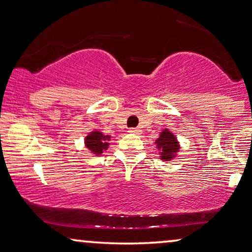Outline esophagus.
Here are the masks:
<instances>
[{
  "mask_svg": "<svg viewBox=\"0 0 252 252\" xmlns=\"http://www.w3.org/2000/svg\"><path fill=\"white\" fill-rule=\"evenodd\" d=\"M129 132H131V133H136V135H139V133L142 132V131H140V129H138V128H131V129L129 130Z\"/></svg>",
  "mask_w": 252,
  "mask_h": 252,
  "instance_id": "1",
  "label": "esophagus"
}]
</instances>
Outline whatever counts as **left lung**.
I'll return each instance as SVG.
<instances>
[{
	"mask_svg": "<svg viewBox=\"0 0 252 252\" xmlns=\"http://www.w3.org/2000/svg\"><path fill=\"white\" fill-rule=\"evenodd\" d=\"M156 144L158 145V149L161 150V159L165 161L173 159L180 149L176 137L168 129H165L160 133V137L156 140Z\"/></svg>",
	"mask_w": 252,
	"mask_h": 252,
	"instance_id": "8db88e82",
	"label": "left lung"
}]
</instances>
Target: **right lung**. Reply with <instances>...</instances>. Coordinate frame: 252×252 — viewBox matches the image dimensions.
<instances>
[{
  "instance_id": "1",
  "label": "right lung",
  "mask_w": 252,
  "mask_h": 252,
  "mask_svg": "<svg viewBox=\"0 0 252 252\" xmlns=\"http://www.w3.org/2000/svg\"><path fill=\"white\" fill-rule=\"evenodd\" d=\"M109 136H103L102 132L93 131L85 138L86 147H89V150L93 153L101 154L102 151L108 147L107 140H109Z\"/></svg>"
}]
</instances>
